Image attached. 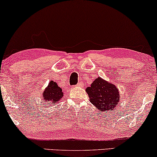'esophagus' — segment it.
<instances>
[{
  "mask_svg": "<svg viewBox=\"0 0 157 157\" xmlns=\"http://www.w3.org/2000/svg\"><path fill=\"white\" fill-rule=\"evenodd\" d=\"M82 86V82H79L76 85V86Z\"/></svg>",
  "mask_w": 157,
  "mask_h": 157,
  "instance_id": "34e87169",
  "label": "esophagus"
}]
</instances>
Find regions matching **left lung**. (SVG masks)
<instances>
[{
    "label": "left lung",
    "mask_w": 157,
    "mask_h": 157,
    "mask_svg": "<svg viewBox=\"0 0 157 157\" xmlns=\"http://www.w3.org/2000/svg\"><path fill=\"white\" fill-rule=\"evenodd\" d=\"M86 91L90 98V101L100 111L113 109L119 104V90L113 83L104 81L100 77L88 87Z\"/></svg>",
    "instance_id": "1"
}]
</instances>
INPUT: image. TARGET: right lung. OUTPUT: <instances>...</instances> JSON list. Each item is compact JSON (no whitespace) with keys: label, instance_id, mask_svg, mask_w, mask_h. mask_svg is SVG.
Segmentation results:
<instances>
[{"label":"right lung","instance_id":"add662e5","mask_svg":"<svg viewBox=\"0 0 157 157\" xmlns=\"http://www.w3.org/2000/svg\"><path fill=\"white\" fill-rule=\"evenodd\" d=\"M63 92L62 89L60 88L56 82L51 81L49 82L48 87L45 89L43 94V97L45 101L50 103H57L61 98L63 97Z\"/></svg>","mask_w":157,"mask_h":157}]
</instances>
